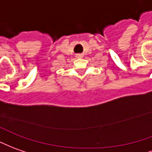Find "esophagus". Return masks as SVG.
<instances>
[{"label":"esophagus","instance_id":"34e87169","mask_svg":"<svg viewBox=\"0 0 152 152\" xmlns=\"http://www.w3.org/2000/svg\"><path fill=\"white\" fill-rule=\"evenodd\" d=\"M76 58H81V55L80 54H76Z\"/></svg>","mask_w":152,"mask_h":152}]
</instances>
